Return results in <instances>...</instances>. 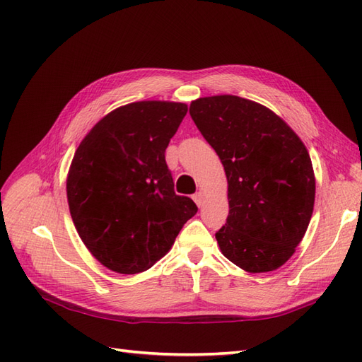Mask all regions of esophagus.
<instances>
[{"label": "esophagus", "instance_id": "1", "mask_svg": "<svg viewBox=\"0 0 362 362\" xmlns=\"http://www.w3.org/2000/svg\"><path fill=\"white\" fill-rule=\"evenodd\" d=\"M193 201L196 202V205H198V206H202L204 202H205V194H204L202 192L194 193V194H193Z\"/></svg>", "mask_w": 362, "mask_h": 362}]
</instances>
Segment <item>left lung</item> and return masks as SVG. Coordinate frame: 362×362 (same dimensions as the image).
<instances>
[{"label": "left lung", "mask_w": 362, "mask_h": 362, "mask_svg": "<svg viewBox=\"0 0 362 362\" xmlns=\"http://www.w3.org/2000/svg\"><path fill=\"white\" fill-rule=\"evenodd\" d=\"M190 116L226 173L229 214L216 233L222 254L249 273L279 269L314 210L308 149L270 108L235 95L192 101Z\"/></svg>", "instance_id": "obj_1"}]
</instances>
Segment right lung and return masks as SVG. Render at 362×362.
<instances>
[{
  "label": "right lung",
  "mask_w": 362,
  "mask_h": 362,
  "mask_svg": "<svg viewBox=\"0 0 362 362\" xmlns=\"http://www.w3.org/2000/svg\"><path fill=\"white\" fill-rule=\"evenodd\" d=\"M187 104L139 101L116 108L81 140L66 180L80 238L107 269L136 275L170 250L198 206L173 190L164 152Z\"/></svg>",
  "instance_id": "1"
}]
</instances>
